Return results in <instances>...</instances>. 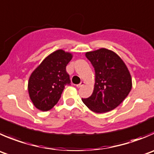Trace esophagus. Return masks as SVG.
Returning <instances> with one entry per match:
<instances>
[{
    "label": "esophagus",
    "instance_id": "obj_1",
    "mask_svg": "<svg viewBox=\"0 0 154 154\" xmlns=\"http://www.w3.org/2000/svg\"><path fill=\"white\" fill-rule=\"evenodd\" d=\"M83 85H84V82H80V83H79V84L77 85V87L80 88L81 87V86H83Z\"/></svg>",
    "mask_w": 154,
    "mask_h": 154
}]
</instances>
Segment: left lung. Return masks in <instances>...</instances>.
<instances>
[{
    "instance_id": "left-lung-1",
    "label": "left lung",
    "mask_w": 154,
    "mask_h": 154,
    "mask_svg": "<svg viewBox=\"0 0 154 154\" xmlns=\"http://www.w3.org/2000/svg\"><path fill=\"white\" fill-rule=\"evenodd\" d=\"M95 72L93 92L83 102L95 113H105L120 105L132 89V78L120 56L111 50L101 48L88 52Z\"/></svg>"
}]
</instances>
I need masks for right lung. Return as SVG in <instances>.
Returning a JSON list of instances; mask_svg holds the SVG:
<instances>
[{"label": "right lung", "mask_w": 154, "mask_h": 154, "mask_svg": "<svg viewBox=\"0 0 154 154\" xmlns=\"http://www.w3.org/2000/svg\"><path fill=\"white\" fill-rule=\"evenodd\" d=\"M72 55L59 50L47 56L37 67L28 80V93L34 105L47 111L60 99L66 85H71L66 66Z\"/></svg>", "instance_id": "obj_1"}]
</instances>
